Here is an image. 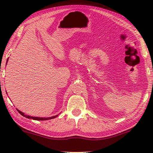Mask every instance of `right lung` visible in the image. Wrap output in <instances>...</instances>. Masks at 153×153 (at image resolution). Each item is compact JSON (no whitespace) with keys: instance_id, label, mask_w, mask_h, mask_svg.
<instances>
[{"instance_id":"right-lung-1","label":"right lung","mask_w":153,"mask_h":153,"mask_svg":"<svg viewBox=\"0 0 153 153\" xmlns=\"http://www.w3.org/2000/svg\"><path fill=\"white\" fill-rule=\"evenodd\" d=\"M9 59V58H8ZM7 61H8V59H7ZM18 112H19L21 115H22V116H24V117H26V118H28V119H32V120H39V121H44V120H52V119H54L57 117V116L59 115H55V116H53V117H32V116H30V115H25V114L22 112V111H20L19 109H17Z\"/></svg>"}]
</instances>
